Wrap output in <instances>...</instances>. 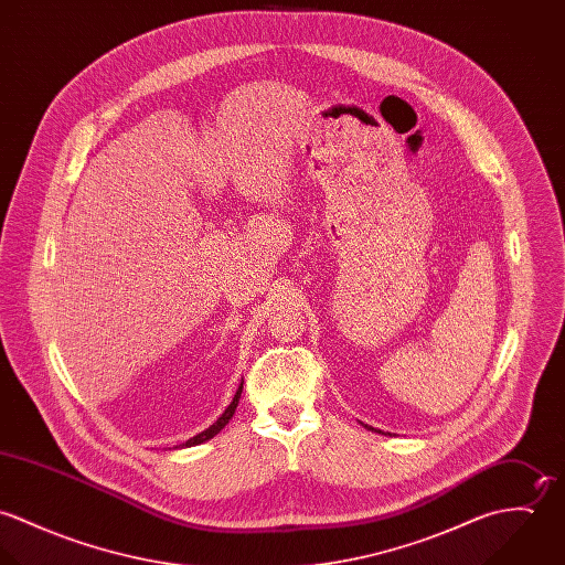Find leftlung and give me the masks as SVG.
<instances>
[{
	"instance_id": "obj_1",
	"label": "left lung",
	"mask_w": 565,
	"mask_h": 565,
	"mask_svg": "<svg viewBox=\"0 0 565 565\" xmlns=\"http://www.w3.org/2000/svg\"><path fill=\"white\" fill-rule=\"evenodd\" d=\"M365 426H367V424H365ZM367 428H370V426H367ZM372 430H374V428H372Z\"/></svg>"
}]
</instances>
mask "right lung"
I'll list each match as a JSON object with an SVG mask.
<instances>
[{"mask_svg": "<svg viewBox=\"0 0 565 565\" xmlns=\"http://www.w3.org/2000/svg\"><path fill=\"white\" fill-rule=\"evenodd\" d=\"M243 385H239V390H237V394H235V398H233V403L228 404V408L222 413V417L213 424V426H209L206 430H202L200 435H195V437H191L189 441H184L182 446H198V444H204V441H209L211 437H215L226 424H228V419L235 415V408H237V404H239V398H242Z\"/></svg>", "mask_w": 565, "mask_h": 565, "instance_id": "1", "label": "right lung"}]
</instances>
